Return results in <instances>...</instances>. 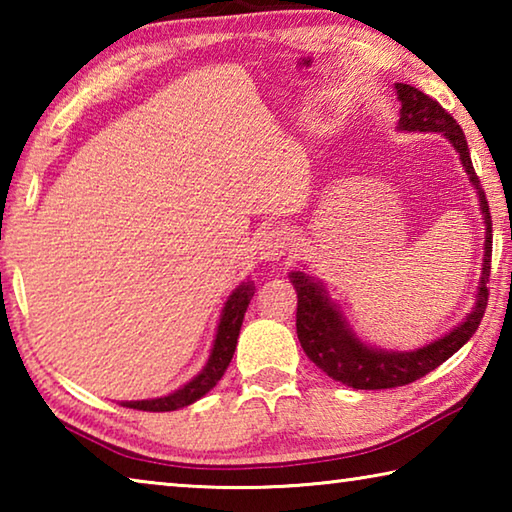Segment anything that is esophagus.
<instances>
[{
  "label": "esophagus",
  "instance_id": "34e87169",
  "mask_svg": "<svg viewBox=\"0 0 512 512\" xmlns=\"http://www.w3.org/2000/svg\"><path fill=\"white\" fill-rule=\"evenodd\" d=\"M289 248V235L280 228L264 230L257 239V253L262 259H280Z\"/></svg>",
  "mask_w": 512,
  "mask_h": 512
}]
</instances>
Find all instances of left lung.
Here are the masks:
<instances>
[{"label":"left lung","mask_w":512,"mask_h":512,"mask_svg":"<svg viewBox=\"0 0 512 512\" xmlns=\"http://www.w3.org/2000/svg\"><path fill=\"white\" fill-rule=\"evenodd\" d=\"M397 101L402 103L397 131L402 133H440L454 146L463 169L470 178L485 223V241H483V264L481 280L476 287L474 307L461 323L449 329L445 336L431 341L415 350H384L375 348L354 332L350 320L345 318L343 309L336 302L318 277L307 273L305 268L291 271L289 280L298 293V311H296V329L302 350L316 366L332 377L334 381L357 388V391H379V388H397L420 379L427 372L436 370L445 363L454 352L472 339L479 327L481 318L488 305V277H490V257H492V221L490 207L485 201V192L476 178L470 149H467L463 128L418 88L406 83H395Z\"/></svg>","instance_id":"left-lung-1"}]
</instances>
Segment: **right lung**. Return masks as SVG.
<instances>
[{
    "label": "right lung",
    "mask_w": 512,
    "mask_h": 512,
    "mask_svg": "<svg viewBox=\"0 0 512 512\" xmlns=\"http://www.w3.org/2000/svg\"><path fill=\"white\" fill-rule=\"evenodd\" d=\"M253 296H255V282L246 280V282H241L239 287L230 293L228 300L223 302L210 357H207V363L203 366V370L198 372L194 379H189L185 386H180L178 391H173L169 395L153 397V400L121 402V406H128V409H137V411H153V413L178 411V409H183V406H189L196 400H201L205 393H210L212 388L219 384L223 372L230 366L232 354H235V350H237L239 329H241V323H244V314H246L248 302Z\"/></svg>",
    "instance_id": "add662e5"
}]
</instances>
